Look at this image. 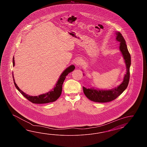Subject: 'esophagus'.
Segmentation results:
<instances>
[{"mask_svg": "<svg viewBox=\"0 0 147 147\" xmlns=\"http://www.w3.org/2000/svg\"><path fill=\"white\" fill-rule=\"evenodd\" d=\"M75 63L77 66H80L82 63V60L81 58H78L75 60Z\"/></svg>", "mask_w": 147, "mask_h": 147, "instance_id": "1", "label": "esophagus"}]
</instances>
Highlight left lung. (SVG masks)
Instances as JSON below:
<instances>
[{
  "instance_id": "left-lung-1",
  "label": "left lung",
  "mask_w": 147,
  "mask_h": 147,
  "mask_svg": "<svg viewBox=\"0 0 147 147\" xmlns=\"http://www.w3.org/2000/svg\"><path fill=\"white\" fill-rule=\"evenodd\" d=\"M116 40L120 42L119 49L122 53L126 66V74L121 84L117 87L109 90L87 88L83 87L84 94L89 100L97 102H107L115 100L128 87L130 79V67L131 65V56L128 51L124 38L119 32H116Z\"/></svg>"
}]
</instances>
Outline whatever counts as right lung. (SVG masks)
Returning a JSON list of instances; mask_svg holds the SVG:
<instances>
[{"instance_id":"obj_1","label":"right lung","mask_w":147,"mask_h":147,"mask_svg":"<svg viewBox=\"0 0 147 147\" xmlns=\"http://www.w3.org/2000/svg\"><path fill=\"white\" fill-rule=\"evenodd\" d=\"M13 66H15L14 56L13 57ZM75 66L73 65H70L68 67H67L60 76L59 78L55 84V86L51 90L49 91L45 94H40L37 96H29L27 94L25 93L22 90H20L15 82L13 72V80L14 84H15V86L17 88V89L19 91V92L22 94V95L26 99H27L29 101H31V102L37 103V104L49 103V102H52L55 101L59 98L61 94V92H62L63 83L66 78V76L68 75V74H69L70 72L73 71V70L75 69Z\"/></svg>"}]
</instances>
